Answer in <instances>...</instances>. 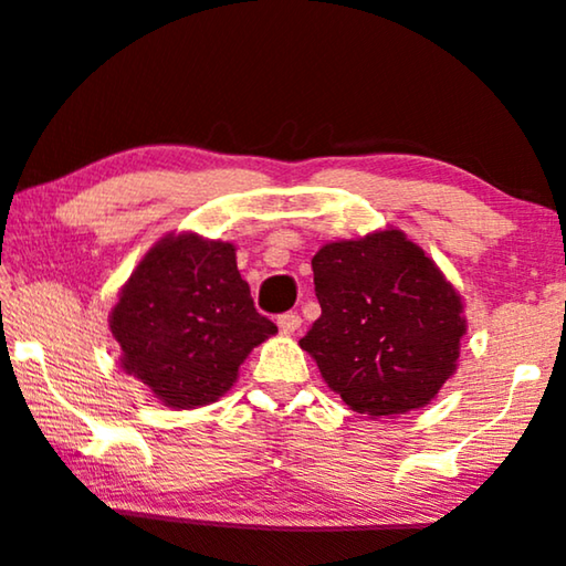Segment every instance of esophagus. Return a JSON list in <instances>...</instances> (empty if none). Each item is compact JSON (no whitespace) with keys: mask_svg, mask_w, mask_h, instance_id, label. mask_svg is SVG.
I'll return each mask as SVG.
<instances>
[{"mask_svg":"<svg viewBox=\"0 0 566 566\" xmlns=\"http://www.w3.org/2000/svg\"><path fill=\"white\" fill-rule=\"evenodd\" d=\"M300 315L297 313H284V315H279L276 318V326H279V331H282V334H295V331L300 328Z\"/></svg>","mask_w":566,"mask_h":566,"instance_id":"34e87169","label":"esophagus"}]
</instances>
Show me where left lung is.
<instances>
[{"label":"left lung","mask_w":566,"mask_h":566,"mask_svg":"<svg viewBox=\"0 0 566 566\" xmlns=\"http://www.w3.org/2000/svg\"><path fill=\"white\" fill-rule=\"evenodd\" d=\"M313 282L321 318L300 346L349 409L398 417L453 378L469 328L463 300L401 230L323 243Z\"/></svg>","instance_id":"8db88e82"}]
</instances>
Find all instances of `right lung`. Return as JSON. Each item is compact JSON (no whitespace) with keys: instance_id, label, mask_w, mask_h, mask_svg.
I'll return each mask as SVG.
<instances>
[{"instance_id":"1","label":"right lung","mask_w":566,"mask_h":566,"mask_svg":"<svg viewBox=\"0 0 566 566\" xmlns=\"http://www.w3.org/2000/svg\"><path fill=\"white\" fill-rule=\"evenodd\" d=\"M120 370L170 409H199L235 386L238 370L276 326L253 307L235 245L196 232L157 240L108 315Z\"/></svg>"}]
</instances>
